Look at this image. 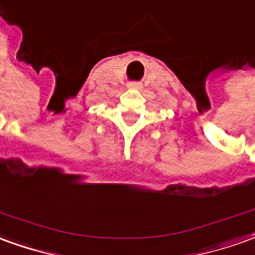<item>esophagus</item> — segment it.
I'll use <instances>...</instances> for the list:
<instances>
[{
    "instance_id": "1",
    "label": "esophagus",
    "mask_w": 255,
    "mask_h": 255,
    "mask_svg": "<svg viewBox=\"0 0 255 255\" xmlns=\"http://www.w3.org/2000/svg\"><path fill=\"white\" fill-rule=\"evenodd\" d=\"M128 88H133V90H140V88H142V84H140L139 81H131V83H128Z\"/></svg>"
}]
</instances>
